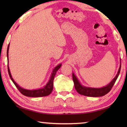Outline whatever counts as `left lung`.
Returning <instances> with one entry per match:
<instances>
[{
  "label": "left lung",
  "mask_w": 127,
  "mask_h": 127,
  "mask_svg": "<svg viewBox=\"0 0 127 127\" xmlns=\"http://www.w3.org/2000/svg\"><path fill=\"white\" fill-rule=\"evenodd\" d=\"M120 68H121V62H120L119 70H118L115 78L108 85H106V86H104L102 88H91L83 86L81 84V83L79 82V81L77 79L76 76L73 73L72 77L73 80L74 82L75 89H76V91L79 94L82 95L90 96V97H100V96H104L108 93L110 91L111 89H112L116 80H117L118 76H119L120 72Z\"/></svg>",
  "instance_id": "left-lung-1"
}]
</instances>
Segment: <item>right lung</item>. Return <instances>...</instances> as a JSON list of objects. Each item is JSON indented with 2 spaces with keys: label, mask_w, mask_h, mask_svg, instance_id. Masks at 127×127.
Instances as JSON below:
<instances>
[{
  "label": "right lung",
  "mask_w": 127,
  "mask_h": 127,
  "mask_svg": "<svg viewBox=\"0 0 127 127\" xmlns=\"http://www.w3.org/2000/svg\"><path fill=\"white\" fill-rule=\"evenodd\" d=\"M9 44L8 46L7 52L8 63V51H9ZM61 66H62V64H59V65H58L54 69L52 73H51V76L50 77V79H49L48 83H47V84L44 87H42L41 89H40L33 90H29L23 89V88L20 87V86L17 84L16 82L14 81V79H13L12 77L11 76V74H10L8 63V73H9L10 79H11V80L13 82L15 86H16V87L18 89V90L20 91V92L21 94L26 96H27V97H43V96H48L51 93V92H52L53 90L54 78L55 76L56 73H57V72L58 71V70L61 67Z\"/></svg>",
  "instance_id": "add662e5"
}]
</instances>
